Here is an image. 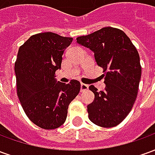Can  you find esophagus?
Segmentation results:
<instances>
[{"mask_svg": "<svg viewBox=\"0 0 155 155\" xmlns=\"http://www.w3.org/2000/svg\"><path fill=\"white\" fill-rule=\"evenodd\" d=\"M88 89H89V86H88V84H81V92H84V91H88Z\"/></svg>", "mask_w": 155, "mask_h": 155, "instance_id": "1", "label": "esophagus"}]
</instances>
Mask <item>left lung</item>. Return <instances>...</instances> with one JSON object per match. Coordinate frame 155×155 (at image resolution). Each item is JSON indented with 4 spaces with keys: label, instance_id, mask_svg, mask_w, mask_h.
Masks as SVG:
<instances>
[{
    "label": "left lung",
    "instance_id": "8db88e82",
    "mask_svg": "<svg viewBox=\"0 0 155 155\" xmlns=\"http://www.w3.org/2000/svg\"><path fill=\"white\" fill-rule=\"evenodd\" d=\"M89 48L104 74V91L94 85L89 89L94 100L87 105L89 119L99 126L110 128L123 121L136 100L141 78L140 55L126 34L120 29L104 27L76 38Z\"/></svg>",
    "mask_w": 155,
    "mask_h": 155
}]
</instances>
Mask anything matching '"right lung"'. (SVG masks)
I'll return each mask as SVG.
<instances>
[{"mask_svg": "<svg viewBox=\"0 0 155 155\" xmlns=\"http://www.w3.org/2000/svg\"><path fill=\"white\" fill-rule=\"evenodd\" d=\"M73 41L53 32L31 35L20 47L15 63L17 95L25 114L45 130L61 126L69 104L81 90V83L56 81L64 50Z\"/></svg>", "mask_w": 155, "mask_h": 155, "instance_id": "obj_1", "label": "right lung"}]
</instances>
